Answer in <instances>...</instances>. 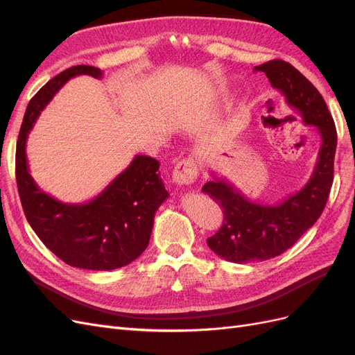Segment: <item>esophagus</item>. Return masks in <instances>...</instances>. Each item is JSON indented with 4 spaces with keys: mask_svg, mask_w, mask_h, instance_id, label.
Returning <instances> with one entry per match:
<instances>
[{
    "mask_svg": "<svg viewBox=\"0 0 355 355\" xmlns=\"http://www.w3.org/2000/svg\"><path fill=\"white\" fill-rule=\"evenodd\" d=\"M198 175V167L196 159L187 157L180 159L173 170V182L176 185H191L194 184Z\"/></svg>",
    "mask_w": 355,
    "mask_h": 355,
    "instance_id": "34e87169",
    "label": "esophagus"
}]
</instances>
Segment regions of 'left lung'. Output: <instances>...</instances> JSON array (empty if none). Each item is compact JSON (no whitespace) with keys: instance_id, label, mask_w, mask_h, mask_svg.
I'll use <instances>...</instances> for the list:
<instances>
[{"instance_id":"1","label":"left lung","mask_w":355,"mask_h":355,"mask_svg":"<svg viewBox=\"0 0 355 355\" xmlns=\"http://www.w3.org/2000/svg\"><path fill=\"white\" fill-rule=\"evenodd\" d=\"M265 72L290 108L297 111L306 125L314 127L321 146L313 175L296 194L278 204H261L241 194L230 180L213 175L202 187L223 209L220 230L207 239L210 249L225 261L247 263L266 261L290 249L321 216L333 184L336 153V127L323 96L290 63L275 59L256 67Z\"/></svg>"}]
</instances>
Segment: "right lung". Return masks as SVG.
<instances>
[{"instance_id":"add662e5","label":"right lung","mask_w":355,"mask_h":355,"mask_svg":"<svg viewBox=\"0 0 355 355\" xmlns=\"http://www.w3.org/2000/svg\"><path fill=\"white\" fill-rule=\"evenodd\" d=\"M77 75L102 78L99 68L78 65L50 80L31 99L16 146L19 197L31 228L65 263L92 271L125 266L148 247L158 207L168 198L155 158L136 155L98 197L62 202L41 191L29 173L26 139L38 115L63 84Z\"/></svg>"}]
</instances>
